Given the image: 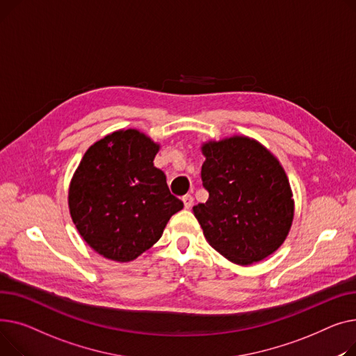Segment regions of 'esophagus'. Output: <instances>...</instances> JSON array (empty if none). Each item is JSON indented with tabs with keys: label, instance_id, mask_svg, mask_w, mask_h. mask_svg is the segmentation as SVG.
I'll return each instance as SVG.
<instances>
[{
	"label": "esophagus",
	"instance_id": "obj_1",
	"mask_svg": "<svg viewBox=\"0 0 356 356\" xmlns=\"http://www.w3.org/2000/svg\"><path fill=\"white\" fill-rule=\"evenodd\" d=\"M182 201H184V207L188 210V208H191L194 204V197L191 194H186L182 197Z\"/></svg>",
	"mask_w": 356,
	"mask_h": 356
}]
</instances>
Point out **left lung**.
Masks as SVG:
<instances>
[{
	"label": "left lung",
	"mask_w": 356,
	"mask_h": 356,
	"mask_svg": "<svg viewBox=\"0 0 356 356\" xmlns=\"http://www.w3.org/2000/svg\"><path fill=\"white\" fill-rule=\"evenodd\" d=\"M205 204L193 207L210 245L247 266L275 253L293 221V200L279 161L254 139L233 136L202 146Z\"/></svg>",
	"instance_id": "left-lung-1"
}]
</instances>
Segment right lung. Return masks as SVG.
Segmentation results:
<instances>
[{"instance_id":"add662e5","label":"right lung","mask_w":356,"mask_h":356,"mask_svg":"<svg viewBox=\"0 0 356 356\" xmlns=\"http://www.w3.org/2000/svg\"><path fill=\"white\" fill-rule=\"evenodd\" d=\"M159 145L139 131L97 140L80 161L69 190L77 232L95 252L131 261L151 248L184 202L154 165Z\"/></svg>"}]
</instances>
